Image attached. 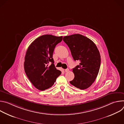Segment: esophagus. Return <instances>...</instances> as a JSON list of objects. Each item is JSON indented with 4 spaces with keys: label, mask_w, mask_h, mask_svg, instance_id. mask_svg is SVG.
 Listing matches in <instances>:
<instances>
[{
    "label": "esophagus",
    "mask_w": 124,
    "mask_h": 124,
    "mask_svg": "<svg viewBox=\"0 0 124 124\" xmlns=\"http://www.w3.org/2000/svg\"><path fill=\"white\" fill-rule=\"evenodd\" d=\"M69 71V69H66L65 70V72H68Z\"/></svg>",
    "instance_id": "esophagus-1"
}]
</instances>
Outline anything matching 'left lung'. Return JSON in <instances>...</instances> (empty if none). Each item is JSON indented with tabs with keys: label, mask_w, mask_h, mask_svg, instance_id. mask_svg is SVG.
<instances>
[{
	"label": "left lung",
	"mask_w": 124,
	"mask_h": 124,
	"mask_svg": "<svg viewBox=\"0 0 124 124\" xmlns=\"http://www.w3.org/2000/svg\"><path fill=\"white\" fill-rule=\"evenodd\" d=\"M75 61L79 65L73 69L74 79L70 82L81 90L89 88L95 81L99 72L101 55L95 43L80 34H73L63 37Z\"/></svg>",
	"instance_id": "1"
}]
</instances>
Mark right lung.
Returning a JSON list of instances; mask_svg holds the SVG:
<instances>
[{
	"label": "right lung",
	"mask_w": 124,
	"mask_h": 124,
	"mask_svg": "<svg viewBox=\"0 0 124 124\" xmlns=\"http://www.w3.org/2000/svg\"><path fill=\"white\" fill-rule=\"evenodd\" d=\"M63 37L44 35L35 39L29 46L24 58L25 74L32 84L39 90L51 87L61 75L52 58L55 46ZM49 63H51L50 66Z\"/></svg>",
	"instance_id": "obj_1"
}]
</instances>
